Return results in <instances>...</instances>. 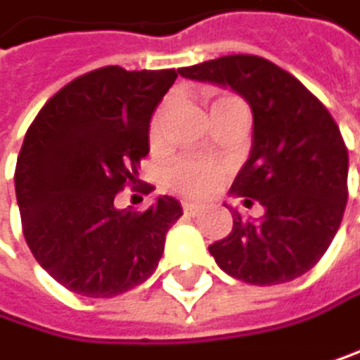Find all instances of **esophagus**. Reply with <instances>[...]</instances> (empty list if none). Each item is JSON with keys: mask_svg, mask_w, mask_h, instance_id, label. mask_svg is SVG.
<instances>
[{"mask_svg": "<svg viewBox=\"0 0 360 360\" xmlns=\"http://www.w3.org/2000/svg\"><path fill=\"white\" fill-rule=\"evenodd\" d=\"M184 212H186V216H198L203 212V207L196 203H184Z\"/></svg>", "mask_w": 360, "mask_h": 360, "instance_id": "1", "label": "esophagus"}]
</instances>
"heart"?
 <instances>
[{
	"label": "heart",
	"mask_w": 360,
	"mask_h": 360,
	"mask_svg": "<svg viewBox=\"0 0 360 360\" xmlns=\"http://www.w3.org/2000/svg\"><path fill=\"white\" fill-rule=\"evenodd\" d=\"M229 102H236V98H219L214 102L212 111L229 105ZM164 117H166V107L159 109L157 115L153 117V124H150V139L153 141H157L159 135H162ZM223 176H225V168L221 164L212 162V159L184 157V159H176V162L168 168L166 184H168V188H172L174 192L184 194V196L205 198L216 190V186L223 181Z\"/></svg>",
	"instance_id": "b5f03b06"
}]
</instances>
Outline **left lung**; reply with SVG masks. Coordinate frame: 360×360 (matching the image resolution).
Instances as JSON below:
<instances>
[{
  "label": "left lung",
  "mask_w": 360,
  "mask_h": 360,
  "mask_svg": "<svg viewBox=\"0 0 360 360\" xmlns=\"http://www.w3.org/2000/svg\"><path fill=\"white\" fill-rule=\"evenodd\" d=\"M190 80L229 87L253 113L247 164L229 194L258 201L262 219L229 207L233 227L210 245L227 276L284 284L313 269L333 243L347 203V148L333 115L304 84L266 58L231 54L179 70Z\"/></svg>",
  "instance_id": "1"
}]
</instances>
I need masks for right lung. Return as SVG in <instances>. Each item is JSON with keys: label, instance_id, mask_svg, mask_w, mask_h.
Instances as JSON below:
<instances>
[{"label": "right lung", "instance_id": "add662e5", "mask_svg": "<svg viewBox=\"0 0 360 360\" xmlns=\"http://www.w3.org/2000/svg\"><path fill=\"white\" fill-rule=\"evenodd\" d=\"M174 78V70H94L47 100L25 133L15 170L25 243L78 295L115 297L146 282L184 214L172 196L146 212L113 205L139 181L150 117Z\"/></svg>", "mask_w": 360, "mask_h": 360}]
</instances>
